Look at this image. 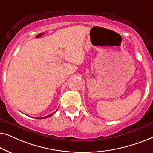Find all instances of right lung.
<instances>
[{
    "label": "right lung",
    "mask_w": 153,
    "mask_h": 153,
    "mask_svg": "<svg viewBox=\"0 0 153 153\" xmlns=\"http://www.w3.org/2000/svg\"><path fill=\"white\" fill-rule=\"evenodd\" d=\"M52 115H53V114H50V115H49V116H45V117H43V118H38V119H43V118H49V117H50V116H51Z\"/></svg>",
    "instance_id": "add662e5"
}]
</instances>
